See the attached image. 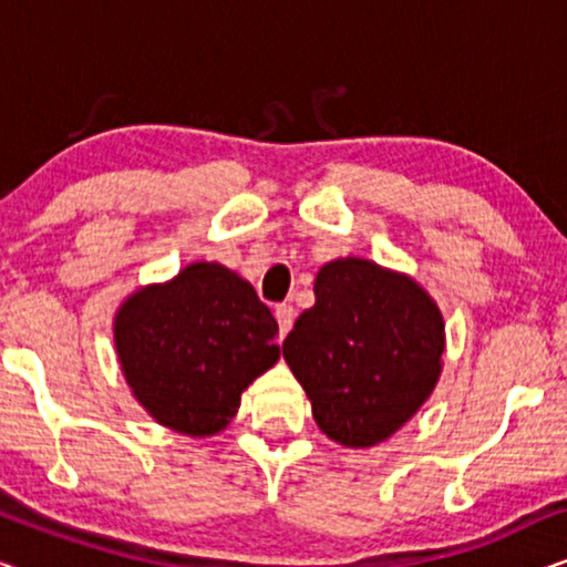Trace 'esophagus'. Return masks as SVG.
<instances>
[{"instance_id":"obj_1","label":"esophagus","mask_w":567,"mask_h":567,"mask_svg":"<svg viewBox=\"0 0 567 567\" xmlns=\"http://www.w3.org/2000/svg\"><path fill=\"white\" fill-rule=\"evenodd\" d=\"M293 317H297V312H293L291 305H278L276 307V320H278V336L286 338V332L291 330L293 324Z\"/></svg>"}]
</instances>
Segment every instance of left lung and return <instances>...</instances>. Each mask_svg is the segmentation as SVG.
Listing matches in <instances>:
<instances>
[{
  "mask_svg": "<svg viewBox=\"0 0 567 567\" xmlns=\"http://www.w3.org/2000/svg\"><path fill=\"white\" fill-rule=\"evenodd\" d=\"M284 340L322 433L343 446L390 439L436 386L444 320L413 278L361 258L332 260Z\"/></svg>",
  "mask_w": 567,
  "mask_h": 567,
  "instance_id": "1",
  "label": "left lung"
}]
</instances>
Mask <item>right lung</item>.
Returning a JSON list of instances; mask_svg holds the SVG:
<instances>
[{
  "label": "right lung",
  "instance_id": "right-lung-1",
  "mask_svg": "<svg viewBox=\"0 0 567 567\" xmlns=\"http://www.w3.org/2000/svg\"><path fill=\"white\" fill-rule=\"evenodd\" d=\"M276 332V317L250 284L219 262H193L118 309L115 351L136 400L162 425L208 436L278 361Z\"/></svg>",
  "mask_w": 567,
  "mask_h": 567
}]
</instances>
